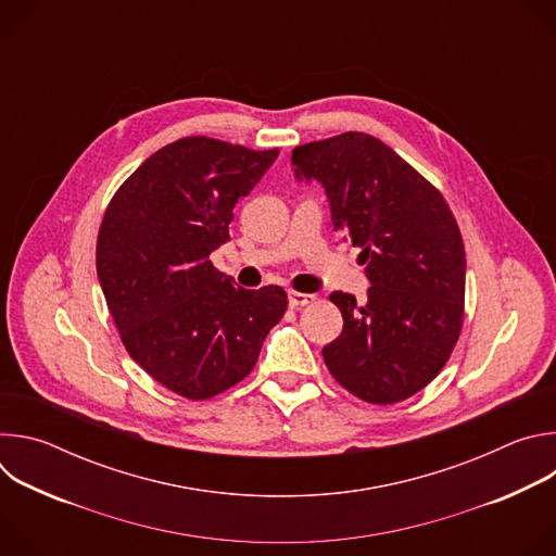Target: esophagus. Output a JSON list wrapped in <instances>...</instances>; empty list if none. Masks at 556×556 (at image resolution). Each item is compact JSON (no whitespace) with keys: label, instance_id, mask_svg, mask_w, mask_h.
<instances>
[{"label":"esophagus","instance_id":"obj_1","mask_svg":"<svg viewBox=\"0 0 556 556\" xmlns=\"http://www.w3.org/2000/svg\"><path fill=\"white\" fill-rule=\"evenodd\" d=\"M288 299H290V305H292V307H303V305H309V303L316 301L314 294H305V292H296V290H292V292L288 294Z\"/></svg>","mask_w":556,"mask_h":556}]
</instances>
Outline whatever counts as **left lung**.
Segmentation results:
<instances>
[{
    "label": "left lung",
    "mask_w": 556,
    "mask_h": 556,
    "mask_svg": "<svg viewBox=\"0 0 556 556\" xmlns=\"http://www.w3.org/2000/svg\"><path fill=\"white\" fill-rule=\"evenodd\" d=\"M296 178L326 187L332 222L367 264V301L332 292L343 332L324 348L356 399L393 405L425 389L464 324L466 257L442 193L382 140L345 131L292 151Z\"/></svg>",
    "instance_id": "8db88e82"
}]
</instances>
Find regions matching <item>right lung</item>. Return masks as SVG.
<instances>
[{
  "label": "right lung",
  "instance_id": "add662e5",
  "mask_svg": "<svg viewBox=\"0 0 556 556\" xmlns=\"http://www.w3.org/2000/svg\"><path fill=\"white\" fill-rule=\"evenodd\" d=\"M277 155L180 138L149 155L103 215L97 273L121 341L182 399L206 401L244 380L286 314L283 288H240L208 260L228 240L237 200Z\"/></svg>",
  "mask_w": 556,
  "mask_h": 556
}]
</instances>
